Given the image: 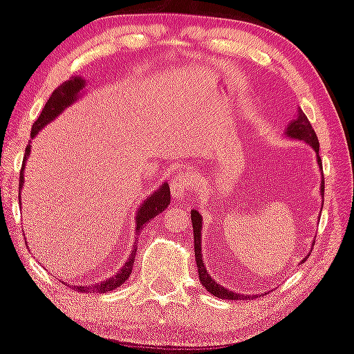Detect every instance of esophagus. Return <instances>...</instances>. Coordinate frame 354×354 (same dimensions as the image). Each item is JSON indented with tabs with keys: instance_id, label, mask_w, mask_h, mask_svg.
<instances>
[{
	"instance_id": "34e87169",
	"label": "esophagus",
	"mask_w": 354,
	"mask_h": 354,
	"mask_svg": "<svg viewBox=\"0 0 354 354\" xmlns=\"http://www.w3.org/2000/svg\"><path fill=\"white\" fill-rule=\"evenodd\" d=\"M190 185H192V178L189 173H183V171L178 173V175L173 176L171 184H170L171 196L175 199H183L192 189Z\"/></svg>"
}]
</instances>
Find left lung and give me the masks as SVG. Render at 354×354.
Listing matches in <instances>:
<instances>
[{"instance_id": "1", "label": "left lung", "mask_w": 354, "mask_h": 354, "mask_svg": "<svg viewBox=\"0 0 354 354\" xmlns=\"http://www.w3.org/2000/svg\"><path fill=\"white\" fill-rule=\"evenodd\" d=\"M286 136L288 138H292V139H299V140H304V142L310 144L314 151H316L317 155V164L320 167V170H322V160H320L319 156V139L316 136V133H314L313 127L310 124V120L305 115V113L300 110L299 108V114H297V119H294L291 124L288 125L286 128ZM325 192V181H324V173H322V183H320V195H324ZM324 207V204H322ZM192 215V226H194V240H195V260H196V268H198V275H199V281H201V285L207 289L210 294H214L215 297L218 299H224V300H250V299H257L260 294H255V295H246V294H236L234 291H229L227 288H224L221 285H218L214 279H210V275L207 274V269H205L204 263H203V255H201V229H203V218L199 215V212L196 210H192L190 212ZM310 257L308 254L301 263H305V260ZM300 263V265H301ZM268 294V292H265Z\"/></svg>"}]
</instances>
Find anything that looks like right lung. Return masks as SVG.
<instances>
[{
    "mask_svg": "<svg viewBox=\"0 0 354 354\" xmlns=\"http://www.w3.org/2000/svg\"><path fill=\"white\" fill-rule=\"evenodd\" d=\"M83 86H85V80H83L82 77L74 75L73 79L63 82L59 88H55L53 95H50L49 100L46 102V105L43 106L40 118L34 122V125H32L30 136L35 138V134L40 131L44 125L49 124V122H53L57 115L65 110V108L73 105L77 100V97H79V93L82 91ZM29 151H30V145L26 147V153H24L23 165H21V171H20V184H18L20 187H18V190H21V187H23L24 162L28 160ZM18 201H20V194H18ZM169 204H170V187H169V184L164 183L156 192H153V195L147 198L144 204L139 207L138 214H136V234H139L140 230L145 227L147 223L153 220L156 215H159L160 212H164ZM133 248L134 249L131 250L130 259L127 260L125 265L122 266L120 271L115 274L114 277H110L105 281H100V283L89 285V286H75L74 285L73 289H75V291H79V292H99L100 294V292L113 291V289L119 288L122 283H125L133 271V263H134V257H136V248H138L136 243L133 244Z\"/></svg>",
    "mask_w": 354,
    "mask_h": 354,
    "instance_id": "obj_1",
    "label": "right lung"
}]
</instances>
